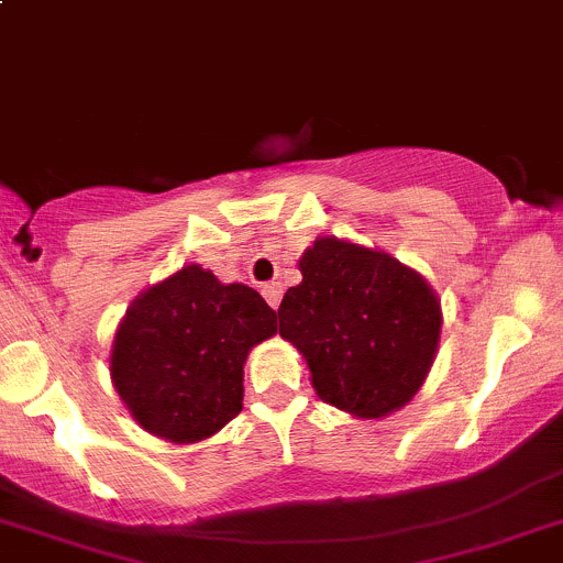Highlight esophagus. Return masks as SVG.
Wrapping results in <instances>:
<instances>
[{"instance_id":"obj_1","label":"esophagus","mask_w":563,"mask_h":563,"mask_svg":"<svg viewBox=\"0 0 563 563\" xmlns=\"http://www.w3.org/2000/svg\"><path fill=\"white\" fill-rule=\"evenodd\" d=\"M264 299L269 302V308H280V299H283V286L280 283H266L264 286Z\"/></svg>"}]
</instances>
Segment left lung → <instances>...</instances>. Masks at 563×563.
<instances>
[{
    "instance_id": "1",
    "label": "left lung",
    "mask_w": 563,
    "mask_h": 563,
    "mask_svg": "<svg viewBox=\"0 0 563 563\" xmlns=\"http://www.w3.org/2000/svg\"><path fill=\"white\" fill-rule=\"evenodd\" d=\"M288 288L280 334L308 360L323 402L387 417L422 387L441 334V305L413 269L382 250L318 240Z\"/></svg>"
}]
</instances>
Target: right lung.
<instances>
[{"label":"right lung","mask_w":563,"mask_h":563,"mask_svg":"<svg viewBox=\"0 0 563 563\" xmlns=\"http://www.w3.org/2000/svg\"><path fill=\"white\" fill-rule=\"evenodd\" d=\"M275 332V310L258 291L185 266L141 294L119 323L113 387L141 428L192 444L242 411L247 351Z\"/></svg>","instance_id":"right-lung-1"}]
</instances>
